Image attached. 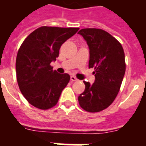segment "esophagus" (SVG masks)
Here are the masks:
<instances>
[{"label":"esophagus","instance_id":"34e87169","mask_svg":"<svg viewBox=\"0 0 146 146\" xmlns=\"http://www.w3.org/2000/svg\"><path fill=\"white\" fill-rule=\"evenodd\" d=\"M71 81H78V79H77L74 76H71Z\"/></svg>","mask_w":146,"mask_h":146}]
</instances>
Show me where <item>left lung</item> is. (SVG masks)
<instances>
[{
	"label": "left lung",
	"mask_w": 146,
	"mask_h": 146,
	"mask_svg": "<svg viewBox=\"0 0 146 146\" xmlns=\"http://www.w3.org/2000/svg\"><path fill=\"white\" fill-rule=\"evenodd\" d=\"M89 48V68H94L95 81H84L85 89L78 96L81 108L91 113L108 107L119 92L126 72L125 54L121 44L100 29H82L78 32Z\"/></svg>",
	"instance_id": "left-lung-1"
}]
</instances>
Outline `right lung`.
I'll return each instance as SVG.
<instances>
[{"mask_svg": "<svg viewBox=\"0 0 146 146\" xmlns=\"http://www.w3.org/2000/svg\"><path fill=\"white\" fill-rule=\"evenodd\" d=\"M78 30L39 27L20 46L16 59L17 83L23 95L35 107L47 110L54 107L69 82V74L53 71L50 63L58 57L61 46Z\"/></svg>", "mask_w": 146, "mask_h": 146, "instance_id": "right-lung-1", "label": "right lung"}]
</instances>
